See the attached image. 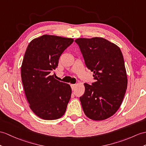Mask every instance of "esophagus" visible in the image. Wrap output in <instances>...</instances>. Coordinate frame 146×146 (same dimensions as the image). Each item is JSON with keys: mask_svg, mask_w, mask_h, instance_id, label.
Masks as SVG:
<instances>
[{"mask_svg": "<svg viewBox=\"0 0 146 146\" xmlns=\"http://www.w3.org/2000/svg\"><path fill=\"white\" fill-rule=\"evenodd\" d=\"M76 86V84H71V85H70L71 88H72V90H74V89H75Z\"/></svg>", "mask_w": 146, "mask_h": 146, "instance_id": "34e87169", "label": "esophagus"}]
</instances>
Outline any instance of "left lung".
Returning a JSON list of instances; mask_svg holds the SVG:
<instances>
[{"label":"left lung","instance_id":"8db88e82","mask_svg":"<svg viewBox=\"0 0 146 146\" xmlns=\"http://www.w3.org/2000/svg\"><path fill=\"white\" fill-rule=\"evenodd\" d=\"M85 64L95 82L85 83L80 97L85 115L91 119H107L118 111L127 89V79L120 48L105 38H78Z\"/></svg>","mask_w":146,"mask_h":146}]
</instances>
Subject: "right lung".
<instances>
[{"mask_svg":"<svg viewBox=\"0 0 146 146\" xmlns=\"http://www.w3.org/2000/svg\"><path fill=\"white\" fill-rule=\"evenodd\" d=\"M73 42L72 38L44 35L32 40L25 53L21 67L25 94L31 110L43 119H58L66 112L72 90L51 73Z\"/></svg>","mask_w":146,"mask_h":146,"instance_id":"1","label":"right lung"}]
</instances>
